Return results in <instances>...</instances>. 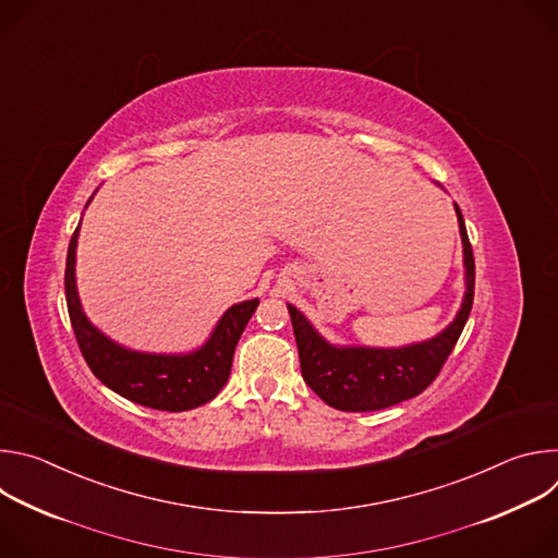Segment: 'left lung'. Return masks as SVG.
<instances>
[{
    "instance_id": "obj_1",
    "label": "left lung",
    "mask_w": 558,
    "mask_h": 558,
    "mask_svg": "<svg viewBox=\"0 0 558 558\" xmlns=\"http://www.w3.org/2000/svg\"><path fill=\"white\" fill-rule=\"evenodd\" d=\"M454 214L463 247L465 291L452 323L437 336L407 347L333 344L308 323L300 308L287 304L298 342L302 377L323 402L347 413L381 411L411 400L437 377L468 323L474 295V258L457 203Z\"/></svg>"
}]
</instances>
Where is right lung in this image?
I'll use <instances>...</instances> for the list:
<instances>
[{
  "label": "right lung",
  "instance_id": "1",
  "mask_svg": "<svg viewBox=\"0 0 558 558\" xmlns=\"http://www.w3.org/2000/svg\"><path fill=\"white\" fill-rule=\"evenodd\" d=\"M97 194V192H95ZM90 196V201L95 198ZM86 203V207L90 205ZM78 220L65 258V302L70 323L90 371L125 400L168 413H183L211 402L227 384L231 360L258 298L231 304L216 323L209 338L187 353H147L128 349L99 331L84 311L76 291V241Z\"/></svg>",
  "mask_w": 558,
  "mask_h": 558
}]
</instances>
